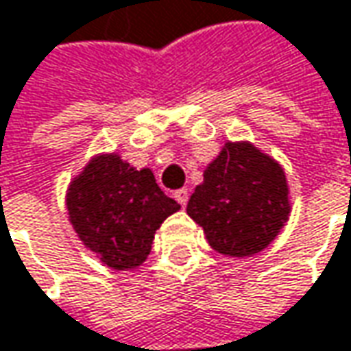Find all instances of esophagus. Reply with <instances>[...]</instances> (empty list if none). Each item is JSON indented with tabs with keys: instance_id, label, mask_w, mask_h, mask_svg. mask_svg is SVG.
I'll list each match as a JSON object with an SVG mask.
<instances>
[{
	"instance_id": "34e87169",
	"label": "esophagus",
	"mask_w": 351,
	"mask_h": 351,
	"mask_svg": "<svg viewBox=\"0 0 351 351\" xmlns=\"http://www.w3.org/2000/svg\"><path fill=\"white\" fill-rule=\"evenodd\" d=\"M173 197L178 199V204H180L182 208H186V204H188V197H189V191L186 188L178 189V191L173 193Z\"/></svg>"
}]
</instances>
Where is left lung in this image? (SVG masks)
I'll return each mask as SVG.
<instances>
[{"label": "left lung", "instance_id": "left-lung-1", "mask_svg": "<svg viewBox=\"0 0 351 351\" xmlns=\"http://www.w3.org/2000/svg\"><path fill=\"white\" fill-rule=\"evenodd\" d=\"M291 204L286 171L250 141H226L188 202L208 243L230 258L265 250L286 226Z\"/></svg>", "mask_w": 351, "mask_h": 351}]
</instances>
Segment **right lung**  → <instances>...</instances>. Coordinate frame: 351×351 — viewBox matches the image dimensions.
I'll list each match as a JSON object with an SVG mask.
<instances>
[{
    "label": "right lung",
    "mask_w": 351,
    "mask_h": 351,
    "mask_svg": "<svg viewBox=\"0 0 351 351\" xmlns=\"http://www.w3.org/2000/svg\"><path fill=\"white\" fill-rule=\"evenodd\" d=\"M65 206L77 238L112 269L145 262L163 219L180 210L149 167L136 169L117 154L93 156L69 182Z\"/></svg>",
    "instance_id": "obj_1"
}]
</instances>
